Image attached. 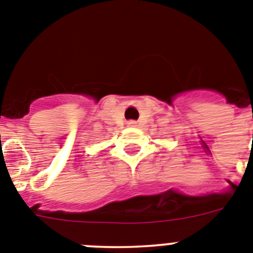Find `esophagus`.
<instances>
[{"instance_id": "esophagus-1", "label": "esophagus", "mask_w": 253, "mask_h": 253, "mask_svg": "<svg viewBox=\"0 0 253 253\" xmlns=\"http://www.w3.org/2000/svg\"><path fill=\"white\" fill-rule=\"evenodd\" d=\"M127 126L136 127V126H137V122H136V121H128V122H127Z\"/></svg>"}]
</instances>
